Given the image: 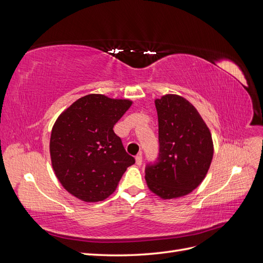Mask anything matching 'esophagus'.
Listing matches in <instances>:
<instances>
[{
  "label": "esophagus",
  "mask_w": 263,
  "mask_h": 263,
  "mask_svg": "<svg viewBox=\"0 0 263 263\" xmlns=\"http://www.w3.org/2000/svg\"><path fill=\"white\" fill-rule=\"evenodd\" d=\"M135 160H136V163H137L138 165H140V164L142 163V156H141V154H138V155L136 156V158H135Z\"/></svg>",
  "instance_id": "1"
}]
</instances>
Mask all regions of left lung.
<instances>
[{
  "instance_id": "8db88e82",
  "label": "left lung",
  "mask_w": 263,
  "mask_h": 263,
  "mask_svg": "<svg viewBox=\"0 0 263 263\" xmlns=\"http://www.w3.org/2000/svg\"><path fill=\"white\" fill-rule=\"evenodd\" d=\"M160 154L158 163L147 165L149 190L162 200L193 192L205 179L214 145L210 128L197 109L178 94L155 100Z\"/></svg>"
}]
</instances>
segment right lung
<instances>
[{
	"label": "right lung",
	"mask_w": 263,
	"mask_h": 263,
	"mask_svg": "<svg viewBox=\"0 0 263 263\" xmlns=\"http://www.w3.org/2000/svg\"><path fill=\"white\" fill-rule=\"evenodd\" d=\"M132 104L128 99L89 94L58 116L50 136L51 165L71 195L86 203L105 200L135 163L113 130Z\"/></svg>",
	"instance_id": "add662e5"
}]
</instances>
